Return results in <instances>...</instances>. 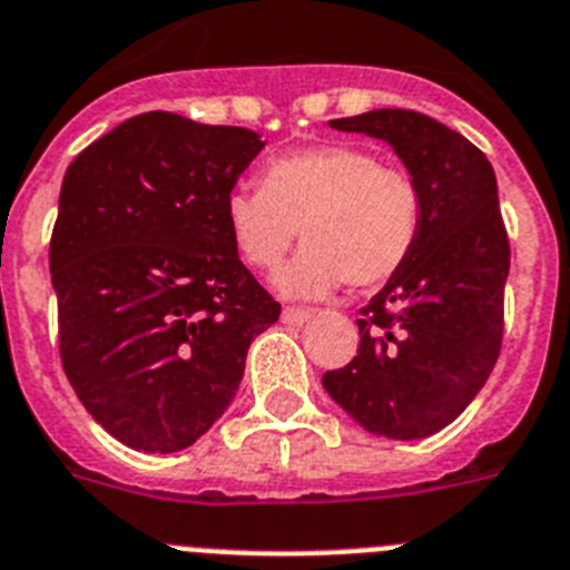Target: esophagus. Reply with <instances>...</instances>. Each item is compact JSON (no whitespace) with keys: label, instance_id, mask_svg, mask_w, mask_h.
<instances>
[{"label":"esophagus","instance_id":"esophagus-1","mask_svg":"<svg viewBox=\"0 0 570 570\" xmlns=\"http://www.w3.org/2000/svg\"><path fill=\"white\" fill-rule=\"evenodd\" d=\"M309 318H313V309H304V306H284V313H281V321L289 326H301Z\"/></svg>","mask_w":570,"mask_h":570}]
</instances>
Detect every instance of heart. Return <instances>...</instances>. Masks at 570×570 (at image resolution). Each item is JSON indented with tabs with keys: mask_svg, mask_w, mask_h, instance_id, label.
<instances>
[{
	"mask_svg": "<svg viewBox=\"0 0 570 570\" xmlns=\"http://www.w3.org/2000/svg\"><path fill=\"white\" fill-rule=\"evenodd\" d=\"M237 255L272 272L301 229L304 252L281 272L286 295H326L387 284L413 255L422 232V191L404 168L381 166L355 146H313L264 166L261 189L226 197Z\"/></svg>",
	"mask_w": 570,
	"mask_h": 570,
	"instance_id": "obj_1",
	"label": "heart"
}]
</instances>
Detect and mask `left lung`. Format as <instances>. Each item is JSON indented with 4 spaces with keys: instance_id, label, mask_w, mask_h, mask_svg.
<instances>
[{
    "instance_id": "left-lung-1",
    "label": "left lung",
    "mask_w": 570,
    "mask_h": 570,
    "mask_svg": "<svg viewBox=\"0 0 570 570\" xmlns=\"http://www.w3.org/2000/svg\"><path fill=\"white\" fill-rule=\"evenodd\" d=\"M330 126L393 146L422 191V232L407 264L361 306L358 355L321 384L370 433L424 439L476 399L502 350L511 244L497 175L428 114L379 108Z\"/></svg>"
}]
</instances>
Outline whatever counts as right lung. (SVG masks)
<instances>
[{
	"label": "right lung",
	"instance_id": "obj_1",
	"mask_svg": "<svg viewBox=\"0 0 570 570\" xmlns=\"http://www.w3.org/2000/svg\"><path fill=\"white\" fill-rule=\"evenodd\" d=\"M264 148L240 126L137 114L79 151L51 235L59 358L82 407L142 453L224 415L281 315L240 264L226 197Z\"/></svg>",
	"mask_w": 570,
	"mask_h": 570
}]
</instances>
